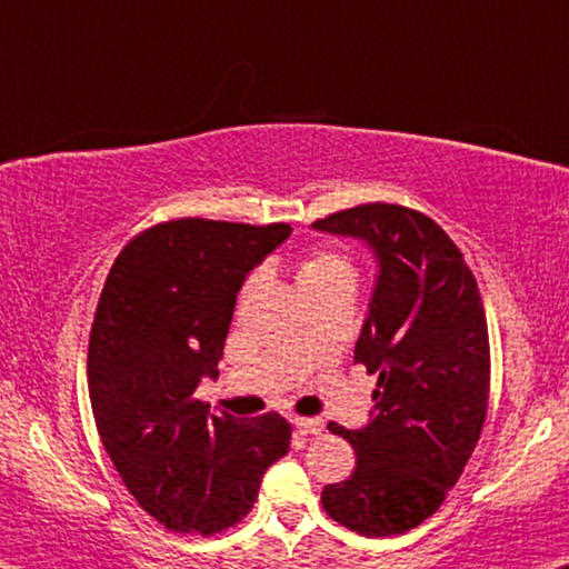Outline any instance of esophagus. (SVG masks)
<instances>
[{"mask_svg":"<svg viewBox=\"0 0 569 569\" xmlns=\"http://www.w3.org/2000/svg\"><path fill=\"white\" fill-rule=\"evenodd\" d=\"M293 427H296V431H299V435L313 437V435H321V429H325V421L313 419V417H293Z\"/></svg>","mask_w":569,"mask_h":569,"instance_id":"esophagus-1","label":"esophagus"}]
</instances>
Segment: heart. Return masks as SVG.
<instances>
[{
    "instance_id": "obj_1",
    "label": "heart",
    "mask_w": 569,
    "mask_h": 569,
    "mask_svg": "<svg viewBox=\"0 0 569 569\" xmlns=\"http://www.w3.org/2000/svg\"><path fill=\"white\" fill-rule=\"evenodd\" d=\"M299 288L303 296L327 291V288L352 286L355 283V262L345 250L332 248V244H321V248L309 250L299 262ZM260 281V273H252L244 283V291Z\"/></svg>"
}]
</instances>
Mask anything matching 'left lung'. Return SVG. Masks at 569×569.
<instances>
[{"mask_svg":"<svg viewBox=\"0 0 569 569\" xmlns=\"http://www.w3.org/2000/svg\"><path fill=\"white\" fill-rule=\"evenodd\" d=\"M376 250L380 273L355 362L378 372L366 429L329 421L358 465L321 490L329 519L362 537L417 529L460 480L490 396L488 321L472 270L435 219L372 201L317 219Z\"/></svg>","mask_w":569,"mask_h":569,"instance_id":"8db88e82","label":"left lung"}]
</instances>
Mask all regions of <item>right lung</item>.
<instances>
[{"label":"right lung","mask_w":569,"mask_h":569,"mask_svg":"<svg viewBox=\"0 0 569 569\" xmlns=\"http://www.w3.org/2000/svg\"><path fill=\"white\" fill-rule=\"evenodd\" d=\"M291 227L183 217L134 234L101 288L89 337V398L107 455L142 511L178 533L240 523L260 478L291 449L281 413H209L244 276Z\"/></svg>","instance_id":"add662e5"}]
</instances>
